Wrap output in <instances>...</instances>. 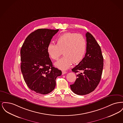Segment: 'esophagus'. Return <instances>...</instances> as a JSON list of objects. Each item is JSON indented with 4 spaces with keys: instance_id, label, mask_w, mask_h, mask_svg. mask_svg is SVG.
<instances>
[{
    "instance_id": "esophagus-1",
    "label": "esophagus",
    "mask_w": 123,
    "mask_h": 123,
    "mask_svg": "<svg viewBox=\"0 0 123 123\" xmlns=\"http://www.w3.org/2000/svg\"><path fill=\"white\" fill-rule=\"evenodd\" d=\"M67 73L66 71H62V75H64L65 74H66Z\"/></svg>"
}]
</instances>
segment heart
Wrapping results in <instances>:
<instances>
[{"mask_svg": "<svg viewBox=\"0 0 123 123\" xmlns=\"http://www.w3.org/2000/svg\"><path fill=\"white\" fill-rule=\"evenodd\" d=\"M86 42L82 35L73 33H66L59 36L57 45L50 43L47 50L50 57L57 60L62 54L64 56L55 65L62 70L68 69L70 65L78 63L85 53Z\"/></svg>", "mask_w": 123, "mask_h": 123, "instance_id": "heart-1", "label": "heart"}]
</instances>
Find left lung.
I'll list each match as a JSON object with an SVG mask.
<instances>
[{"instance_id": "1", "label": "left lung", "mask_w": 123, "mask_h": 123, "mask_svg": "<svg viewBox=\"0 0 123 123\" xmlns=\"http://www.w3.org/2000/svg\"><path fill=\"white\" fill-rule=\"evenodd\" d=\"M87 47L85 57L71 70L79 72L71 90L78 95H85L93 92L99 84L103 68V57L100 47L90 33L86 34ZM82 73H80V71ZM77 77V76H76Z\"/></svg>"}]
</instances>
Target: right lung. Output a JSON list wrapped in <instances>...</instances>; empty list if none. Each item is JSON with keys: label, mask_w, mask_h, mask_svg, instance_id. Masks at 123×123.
<instances>
[{"label": "right lung", "mask_w": 123, "mask_h": 123, "mask_svg": "<svg viewBox=\"0 0 123 123\" xmlns=\"http://www.w3.org/2000/svg\"><path fill=\"white\" fill-rule=\"evenodd\" d=\"M59 29H41L33 32L25 39L21 49V70L28 87L37 93L51 92L61 70L53 66L47 48Z\"/></svg>", "instance_id": "right-lung-1"}]
</instances>
